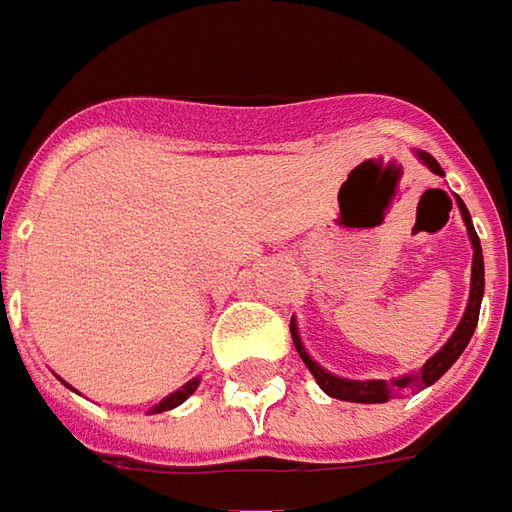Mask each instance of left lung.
Returning a JSON list of instances; mask_svg holds the SVG:
<instances>
[{"label": "left lung", "mask_w": 512, "mask_h": 512, "mask_svg": "<svg viewBox=\"0 0 512 512\" xmlns=\"http://www.w3.org/2000/svg\"><path fill=\"white\" fill-rule=\"evenodd\" d=\"M416 159L427 165V168L433 170L436 176H444V170L438 165L436 159L430 157L427 151H413ZM455 201H458L460 217H463V223H466V234H469L471 250H474V256H471V286H469V303H466V311H463V317H460L458 328L455 333L449 336L444 347L438 350L436 355H430L427 361L422 364V369H416V372H408V375H400V378H391V380H350V378H339V375H333L328 372L325 366H320L311 355H308L306 344L300 342V331H297V322L292 317V325H289V331H292V342H295L297 353L303 358V364L308 366V372L314 375V380L320 383V389L328 394V397H336V400L344 402H389L397 391L402 389H424V386H433L444 372H447L449 366L455 364L460 358V353L466 350V344L471 342V333L477 328V320H480V303H482V292H485V264H482V248H480V237H477V231H474V223H471V215L466 204L460 201V195H455Z\"/></svg>", "instance_id": "8db88e82"}]
</instances>
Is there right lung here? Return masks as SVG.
Instances as JSON below:
<instances>
[{"instance_id":"add662e5","label":"right lung","mask_w":512,"mask_h":512,"mask_svg":"<svg viewBox=\"0 0 512 512\" xmlns=\"http://www.w3.org/2000/svg\"><path fill=\"white\" fill-rule=\"evenodd\" d=\"M198 383H201V378L187 380V383H184L181 389H176V391H173V394H168L165 400H159L157 405H154V408H151V411H148V413H162V411H170V408H176V405H181V402L190 397L192 391L198 389Z\"/></svg>"}]
</instances>
